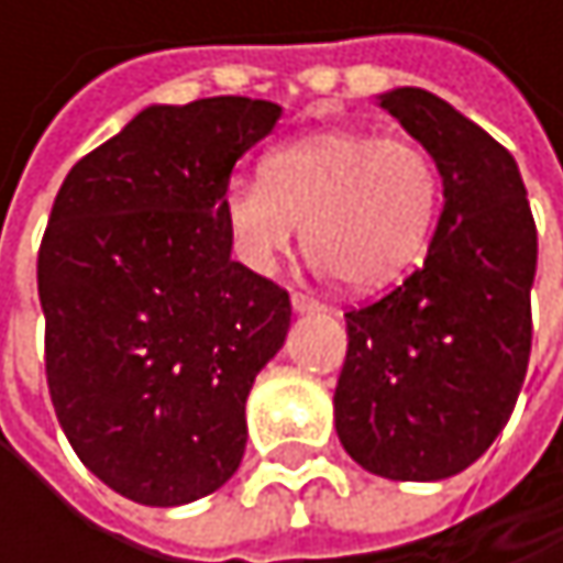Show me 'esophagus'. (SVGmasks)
<instances>
[{
	"label": "esophagus",
	"instance_id": "1",
	"mask_svg": "<svg viewBox=\"0 0 563 563\" xmlns=\"http://www.w3.org/2000/svg\"><path fill=\"white\" fill-rule=\"evenodd\" d=\"M292 309H296V312H325L329 306H322L319 299H312V296H306V292H292Z\"/></svg>",
	"mask_w": 563,
	"mask_h": 563
}]
</instances>
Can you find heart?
Instances as JSON below:
<instances>
[{"label":"heart","mask_w":563,"mask_h":563,"mask_svg":"<svg viewBox=\"0 0 563 563\" xmlns=\"http://www.w3.org/2000/svg\"><path fill=\"white\" fill-rule=\"evenodd\" d=\"M440 211V169L407 140L329 130L286 143L261 178H234L221 198L238 261L274 274L302 244L312 264L349 289L394 283L427 247Z\"/></svg>","instance_id":"obj_1"}]
</instances>
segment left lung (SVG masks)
<instances>
[{"label":"left lung","mask_w":563,"mask_h":563,"mask_svg":"<svg viewBox=\"0 0 563 563\" xmlns=\"http://www.w3.org/2000/svg\"><path fill=\"white\" fill-rule=\"evenodd\" d=\"M378 100L433 156L443 214L423 264L345 312L335 430L368 473L433 483L476 463L511 417L531 355L538 231L521 172L483 126L420 87Z\"/></svg>","instance_id":"8db88e82"}]
</instances>
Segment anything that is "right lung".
Masks as SVG:
<instances>
[{
	"label": "right lung",
	"mask_w": 563,
	"mask_h": 563,
	"mask_svg": "<svg viewBox=\"0 0 563 563\" xmlns=\"http://www.w3.org/2000/svg\"><path fill=\"white\" fill-rule=\"evenodd\" d=\"M280 120L251 97L146 107L67 172L38 247L45 375L80 463L140 506L221 489L289 292L231 261L234 163Z\"/></svg>",
	"instance_id": "add662e5"
}]
</instances>
